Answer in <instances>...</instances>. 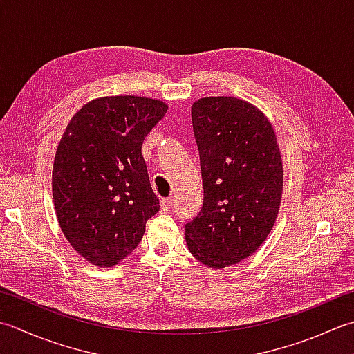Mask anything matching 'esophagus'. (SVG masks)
<instances>
[{
    "mask_svg": "<svg viewBox=\"0 0 354 354\" xmlns=\"http://www.w3.org/2000/svg\"><path fill=\"white\" fill-rule=\"evenodd\" d=\"M171 203H173L171 198H164V199H161V210H162V212H169L170 207H171Z\"/></svg>",
    "mask_w": 354,
    "mask_h": 354,
    "instance_id": "34e87169",
    "label": "esophagus"
}]
</instances>
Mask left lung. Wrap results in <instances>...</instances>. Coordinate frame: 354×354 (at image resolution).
<instances>
[{"label": "left lung", "instance_id": "obj_1", "mask_svg": "<svg viewBox=\"0 0 354 354\" xmlns=\"http://www.w3.org/2000/svg\"><path fill=\"white\" fill-rule=\"evenodd\" d=\"M204 203L185 224L190 253L212 268L248 258L272 232L282 198V159L274 130L253 104L233 96L192 106Z\"/></svg>", "mask_w": 354, "mask_h": 354}]
</instances>
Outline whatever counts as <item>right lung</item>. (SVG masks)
Here are the masks:
<instances>
[{"label":"right lung","mask_w":354,"mask_h":354,"mask_svg":"<svg viewBox=\"0 0 354 354\" xmlns=\"http://www.w3.org/2000/svg\"><path fill=\"white\" fill-rule=\"evenodd\" d=\"M167 109L142 96H106L82 106L66 127L53 162V204L66 239L90 264L116 266L159 212L141 147Z\"/></svg>","instance_id":"obj_1"}]
</instances>
